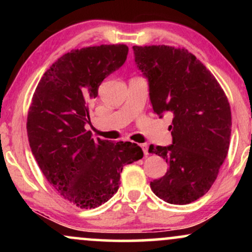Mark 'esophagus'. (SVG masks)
Instances as JSON below:
<instances>
[{"label": "esophagus", "instance_id": "obj_1", "mask_svg": "<svg viewBox=\"0 0 252 252\" xmlns=\"http://www.w3.org/2000/svg\"><path fill=\"white\" fill-rule=\"evenodd\" d=\"M141 148H142V150H143V153H144V155H149V152H148V144L147 143H143V144H141Z\"/></svg>", "mask_w": 252, "mask_h": 252}]
</instances>
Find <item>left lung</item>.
<instances>
[{
	"instance_id": "obj_1",
	"label": "left lung",
	"mask_w": 252,
	"mask_h": 252,
	"mask_svg": "<svg viewBox=\"0 0 252 252\" xmlns=\"http://www.w3.org/2000/svg\"><path fill=\"white\" fill-rule=\"evenodd\" d=\"M132 50L136 66L148 80L154 112L160 118L173 115L172 144L149 147V153L169 163L150 189L169 204H189L209 192L226 158L230 104L213 74L187 50L164 45Z\"/></svg>"
}]
</instances>
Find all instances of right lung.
Masks as SVG:
<instances>
[{
  "mask_svg": "<svg viewBox=\"0 0 252 252\" xmlns=\"http://www.w3.org/2000/svg\"><path fill=\"white\" fill-rule=\"evenodd\" d=\"M126 45L63 54L37 84L27 118L28 141L40 169L66 200L94 209L112 198L123 167L143 158L131 142L94 140L85 129L100 83L126 63Z\"/></svg>",
  "mask_w": 252,
  "mask_h": 252,
  "instance_id": "add662e5",
  "label": "right lung"
}]
</instances>
